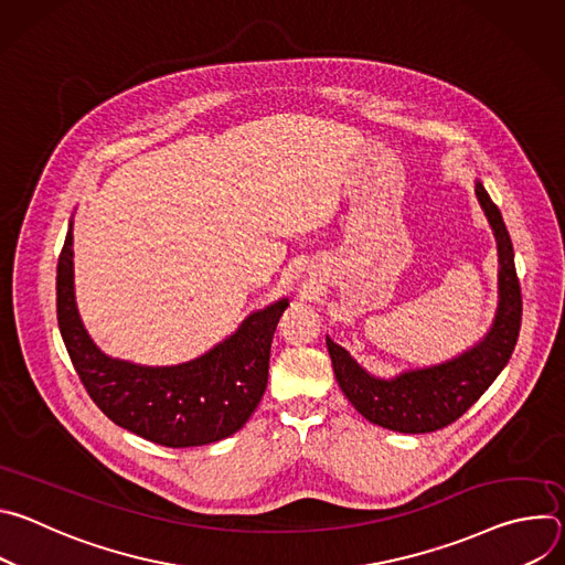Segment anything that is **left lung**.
Here are the masks:
<instances>
[{"label": "left lung", "mask_w": 565, "mask_h": 565, "mask_svg": "<svg viewBox=\"0 0 565 565\" xmlns=\"http://www.w3.org/2000/svg\"><path fill=\"white\" fill-rule=\"evenodd\" d=\"M480 210L497 238L499 301L490 331L456 358L407 369L393 377L366 371L344 347L327 335L335 380L351 405L373 425L399 434H429L458 420L490 388L510 362L521 329V286L514 268V248L501 210L480 179L473 181Z\"/></svg>", "instance_id": "obj_1"}]
</instances>
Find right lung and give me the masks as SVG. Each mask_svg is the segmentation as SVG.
I'll use <instances>...</instances> for the list:
<instances>
[{
	"label": "right lung",
	"mask_w": 565,
	"mask_h": 565,
	"mask_svg": "<svg viewBox=\"0 0 565 565\" xmlns=\"http://www.w3.org/2000/svg\"><path fill=\"white\" fill-rule=\"evenodd\" d=\"M288 299L250 312L203 355L147 366L98 349L79 319L73 286V218L57 262V324L68 358L100 412L163 447L218 443L248 423L268 384L270 344Z\"/></svg>",
	"instance_id": "add662e5"
}]
</instances>
